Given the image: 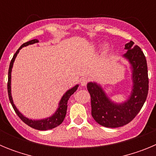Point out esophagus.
<instances>
[{
  "instance_id": "34e87169",
  "label": "esophagus",
  "mask_w": 156,
  "mask_h": 156,
  "mask_svg": "<svg viewBox=\"0 0 156 156\" xmlns=\"http://www.w3.org/2000/svg\"><path fill=\"white\" fill-rule=\"evenodd\" d=\"M88 83V79H87V78H82V79L80 80V83L82 86H86L87 84Z\"/></svg>"
}]
</instances>
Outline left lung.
Instances as JSON below:
<instances>
[{
	"mask_svg": "<svg viewBox=\"0 0 156 156\" xmlns=\"http://www.w3.org/2000/svg\"><path fill=\"white\" fill-rule=\"evenodd\" d=\"M127 51L124 56L133 67V87L131 96L123 104L110 101L102 89L94 83H87L90 94L91 115L98 123L105 127L115 128L131 122L145 102L148 92L147 61L144 53L132 41L125 44Z\"/></svg>",
	"mask_w": 156,
	"mask_h": 156,
	"instance_id": "obj_1",
	"label": "left lung"
}]
</instances>
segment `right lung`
<instances>
[{
	"label": "right lung",
	"instance_id": "right-lung-1",
	"mask_svg": "<svg viewBox=\"0 0 156 156\" xmlns=\"http://www.w3.org/2000/svg\"><path fill=\"white\" fill-rule=\"evenodd\" d=\"M38 41L37 39L32 40V41H28V42L24 43L23 45H22L20 48L17 50V51L15 53L13 58L11 60L10 66H9V69H8V98H9V101H10L11 104H12V107H13L14 110L16 112V113L17 114L18 116L21 119V120L23 122H24L26 124H27L28 126H30V127L34 128V129H38V130H47V129H53V128L56 127V126H59L61 124L62 122L64 120L65 117H66V110H67V103H68V101L69 99L70 96L72 94H73L74 92L77 90V87H78V85L75 86L74 87H73L72 89L69 90L68 91L66 92L63 97L62 98V100L59 103V107L58 108V110L56 111V112L52 116L49 117L48 119H41V120H32V119H29L26 117L23 116L19 111L16 108V107L15 106L13 103V101H12V95H11V72H12V66H13V62L15 61V58H16L17 54L19 53V50L21 49L22 48L25 46H27L29 44H33L34 43H37Z\"/></svg>",
	"mask_w": 156,
	"mask_h": 156
}]
</instances>
